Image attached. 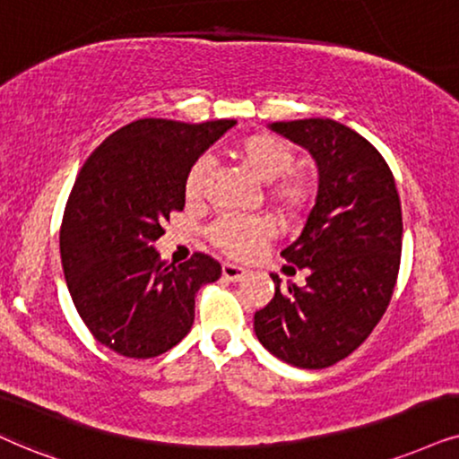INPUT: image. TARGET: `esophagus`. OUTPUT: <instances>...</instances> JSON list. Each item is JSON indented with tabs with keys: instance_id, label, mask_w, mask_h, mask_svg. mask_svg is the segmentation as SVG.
<instances>
[{
	"instance_id": "esophagus-1",
	"label": "esophagus",
	"mask_w": 459,
	"mask_h": 459,
	"mask_svg": "<svg viewBox=\"0 0 459 459\" xmlns=\"http://www.w3.org/2000/svg\"><path fill=\"white\" fill-rule=\"evenodd\" d=\"M246 275H247V269H243V266H237L233 263H224L222 264V277H224V280L241 281Z\"/></svg>"
}]
</instances>
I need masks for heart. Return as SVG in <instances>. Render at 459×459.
Instances as JSON below:
<instances>
[{
  "mask_svg": "<svg viewBox=\"0 0 459 459\" xmlns=\"http://www.w3.org/2000/svg\"><path fill=\"white\" fill-rule=\"evenodd\" d=\"M233 159L266 184V196L283 218H299L309 212L317 195V184L309 173L292 169L297 150L286 139L273 133H254L243 137L233 148ZM210 179V162H193L184 179L188 201L203 199ZM277 233V226L266 216H222L210 226L207 237L220 252L230 258H252Z\"/></svg>",
  "mask_w": 459,
  "mask_h": 459,
  "instance_id": "obj_1",
  "label": "heart"
}]
</instances>
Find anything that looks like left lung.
I'll use <instances>...</instances> for the list:
<instances>
[{"label": "left lung", "mask_w": 459, "mask_h": 459, "mask_svg": "<svg viewBox=\"0 0 459 459\" xmlns=\"http://www.w3.org/2000/svg\"><path fill=\"white\" fill-rule=\"evenodd\" d=\"M320 169V190L303 233L281 252L307 271V286L275 281L254 316L258 341L299 368H326L356 351L390 305L403 252V210L384 156L330 118L273 123ZM294 269V266H290Z\"/></svg>", "instance_id": "8db88e82"}]
</instances>
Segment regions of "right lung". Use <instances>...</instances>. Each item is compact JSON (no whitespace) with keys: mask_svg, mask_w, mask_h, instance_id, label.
I'll list each match as a JSON object with an SVG mask.
<instances>
[{"mask_svg":"<svg viewBox=\"0 0 459 459\" xmlns=\"http://www.w3.org/2000/svg\"><path fill=\"white\" fill-rule=\"evenodd\" d=\"M233 125L135 120L103 139L75 178L61 224L63 273L86 328L120 356L178 345L193 328L199 288L222 275L203 252L165 264L152 243L184 210L193 162Z\"/></svg>","mask_w":459,"mask_h":459,"instance_id":"obj_1","label":"right lung"}]
</instances>
